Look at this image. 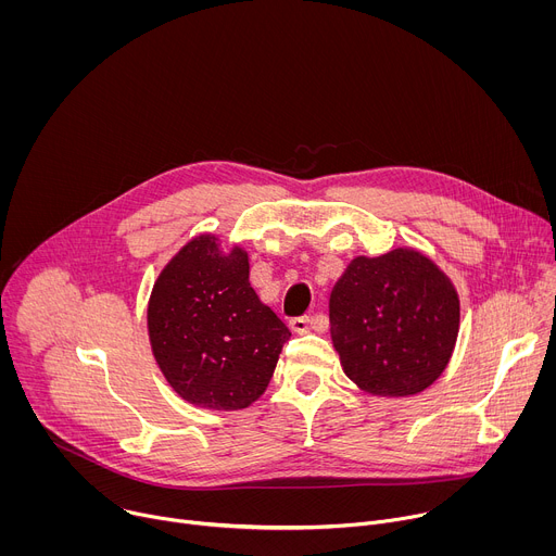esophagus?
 Here are the masks:
<instances>
[{"instance_id":"34e87169","label":"esophagus","mask_w":556,"mask_h":556,"mask_svg":"<svg viewBox=\"0 0 556 556\" xmlns=\"http://www.w3.org/2000/svg\"><path fill=\"white\" fill-rule=\"evenodd\" d=\"M290 330L294 334H307L312 330V319L309 316H296V319L290 321Z\"/></svg>"}]
</instances>
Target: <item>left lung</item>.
I'll use <instances>...</instances> for the list:
<instances>
[{"label":"left lung","mask_w":556,"mask_h":556,"mask_svg":"<svg viewBox=\"0 0 556 556\" xmlns=\"http://www.w3.org/2000/svg\"><path fill=\"white\" fill-rule=\"evenodd\" d=\"M459 332V296L425 253L401 247L354 257L330 294V334L345 376L369 395L403 399L446 369Z\"/></svg>","instance_id":"1"}]
</instances>
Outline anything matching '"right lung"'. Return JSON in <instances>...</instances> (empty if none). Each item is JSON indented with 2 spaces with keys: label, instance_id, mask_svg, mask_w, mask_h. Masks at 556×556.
I'll return each mask as SVG.
<instances>
[{
  "label": "right lung",
  "instance_id": "right-lung-1",
  "mask_svg": "<svg viewBox=\"0 0 556 556\" xmlns=\"http://www.w3.org/2000/svg\"><path fill=\"white\" fill-rule=\"evenodd\" d=\"M249 275L242 247H224L215 232H202L153 281L147 303L153 358L180 399L195 407H251L290 339Z\"/></svg>",
  "mask_w": 556,
  "mask_h": 556
}]
</instances>
